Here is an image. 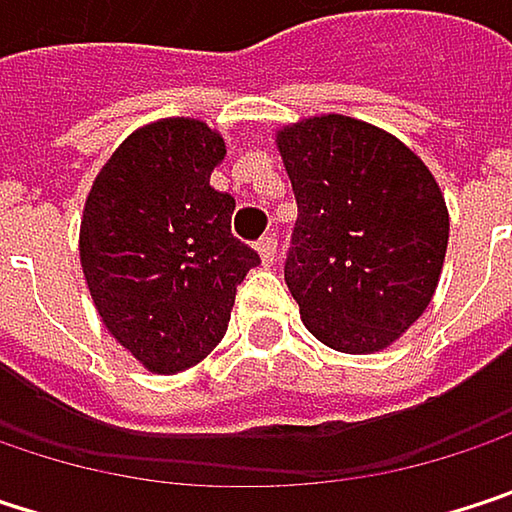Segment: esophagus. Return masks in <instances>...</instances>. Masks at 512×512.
Instances as JSON below:
<instances>
[{
  "instance_id": "obj_1",
  "label": "esophagus",
  "mask_w": 512,
  "mask_h": 512,
  "mask_svg": "<svg viewBox=\"0 0 512 512\" xmlns=\"http://www.w3.org/2000/svg\"><path fill=\"white\" fill-rule=\"evenodd\" d=\"M275 252H278V243H275V237H263L260 243H257V255L263 263H272L275 260Z\"/></svg>"
}]
</instances>
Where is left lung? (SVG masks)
Masks as SVG:
<instances>
[{
    "instance_id": "obj_1",
    "label": "left lung",
    "mask_w": 512,
    "mask_h": 512,
    "mask_svg": "<svg viewBox=\"0 0 512 512\" xmlns=\"http://www.w3.org/2000/svg\"><path fill=\"white\" fill-rule=\"evenodd\" d=\"M299 219L284 281L302 323L350 356L382 353L427 311L445 266V195L397 136L350 115L275 130Z\"/></svg>"
}]
</instances>
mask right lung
Returning a JSON list of instances; mask_svg holds the SVG:
<instances>
[{
  "label": "right lung",
  "mask_w": 512,
  "mask_h": 512,
  "mask_svg": "<svg viewBox=\"0 0 512 512\" xmlns=\"http://www.w3.org/2000/svg\"><path fill=\"white\" fill-rule=\"evenodd\" d=\"M225 139L198 118L130 133L97 171L79 263L109 335L151 373H180L225 338L237 284L260 263L231 234L234 198L210 186Z\"/></svg>",
  "instance_id": "add662e5"
}]
</instances>
